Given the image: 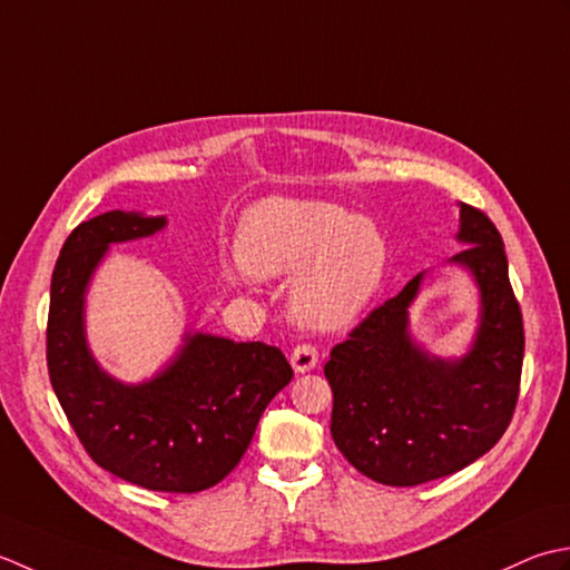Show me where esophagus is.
<instances>
[{"label":"esophagus","mask_w":570,"mask_h":570,"mask_svg":"<svg viewBox=\"0 0 570 570\" xmlns=\"http://www.w3.org/2000/svg\"><path fill=\"white\" fill-rule=\"evenodd\" d=\"M320 362V354L312 344H297L293 354H289V364L297 371V374H305V371H312Z\"/></svg>","instance_id":"34e87169"}]
</instances>
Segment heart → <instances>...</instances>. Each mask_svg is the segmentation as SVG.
Segmentation results:
<instances>
[{"label":"heart","instance_id":"heart-1","mask_svg":"<svg viewBox=\"0 0 570 570\" xmlns=\"http://www.w3.org/2000/svg\"><path fill=\"white\" fill-rule=\"evenodd\" d=\"M243 268L255 277H295L293 307L315 330H342L379 295L389 246L371 218L340 204L265 199L238 230Z\"/></svg>","mask_w":570,"mask_h":570}]
</instances>
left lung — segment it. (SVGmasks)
I'll list each match as a JSON object with an SVG mask.
<instances>
[{
	"label": "left lung",
	"instance_id": "left-lung-1",
	"mask_svg": "<svg viewBox=\"0 0 570 570\" xmlns=\"http://www.w3.org/2000/svg\"><path fill=\"white\" fill-rule=\"evenodd\" d=\"M450 263L480 289V324L468 354H428L409 330L423 285L417 273L336 344L324 364L334 445L374 482L413 487L468 468L512 421L524 362V324L509 283L504 243L480 208L460 204Z\"/></svg>",
	"mask_w": 570,
	"mask_h": 570
}]
</instances>
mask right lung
I'll return each mask as SVG.
<instances>
[{
	"instance_id": "1",
	"label": "right lung",
	"mask_w": 570,
	"mask_h": 570,
	"mask_svg": "<svg viewBox=\"0 0 570 570\" xmlns=\"http://www.w3.org/2000/svg\"><path fill=\"white\" fill-rule=\"evenodd\" d=\"M165 226V216L108 212L73 228L51 277L46 362L68 423L102 470L145 490L191 494L236 468L293 368L277 346L204 332L184 334L179 352L142 383H122L96 362L86 340L92 273L112 243Z\"/></svg>"
}]
</instances>
